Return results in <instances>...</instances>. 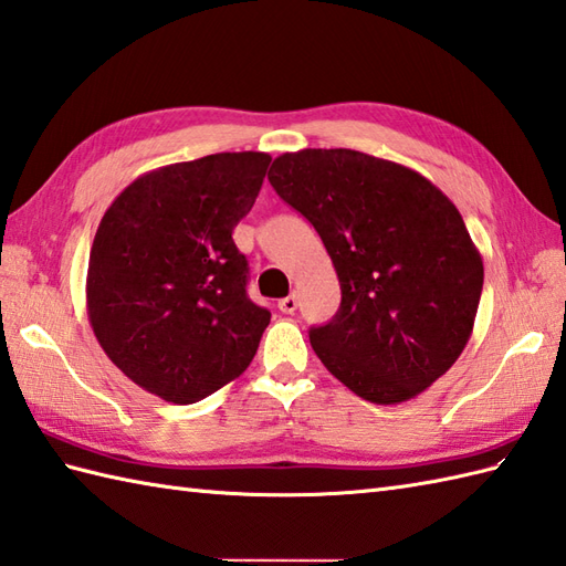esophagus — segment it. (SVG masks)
I'll return each mask as SVG.
<instances>
[{
  "label": "esophagus",
  "mask_w": 566,
  "mask_h": 566,
  "mask_svg": "<svg viewBox=\"0 0 566 566\" xmlns=\"http://www.w3.org/2000/svg\"><path fill=\"white\" fill-rule=\"evenodd\" d=\"M279 310L285 312V315H293V312L297 310V297L295 295H287V297L279 300Z\"/></svg>",
  "instance_id": "34e87169"
}]
</instances>
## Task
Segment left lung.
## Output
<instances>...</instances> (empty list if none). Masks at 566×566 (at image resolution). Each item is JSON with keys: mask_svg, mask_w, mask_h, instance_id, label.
Listing matches in <instances>:
<instances>
[{"mask_svg": "<svg viewBox=\"0 0 566 566\" xmlns=\"http://www.w3.org/2000/svg\"><path fill=\"white\" fill-rule=\"evenodd\" d=\"M269 181L317 230L342 285L310 344L375 405L423 392L468 346L484 266L458 208L429 179L356 149H300Z\"/></svg>", "mask_w": 566, "mask_h": 566, "instance_id": "8db88e82", "label": "left lung"}]
</instances>
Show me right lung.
Listing matches in <instances>:
<instances>
[{"label": "right lung", "mask_w": 566, "mask_h": 566, "mask_svg": "<svg viewBox=\"0 0 566 566\" xmlns=\"http://www.w3.org/2000/svg\"><path fill=\"white\" fill-rule=\"evenodd\" d=\"M266 153H220L137 177L104 212L86 312L106 356L147 392L193 405L247 370L271 312L247 295L232 230Z\"/></svg>", "instance_id": "add662e5"}]
</instances>
